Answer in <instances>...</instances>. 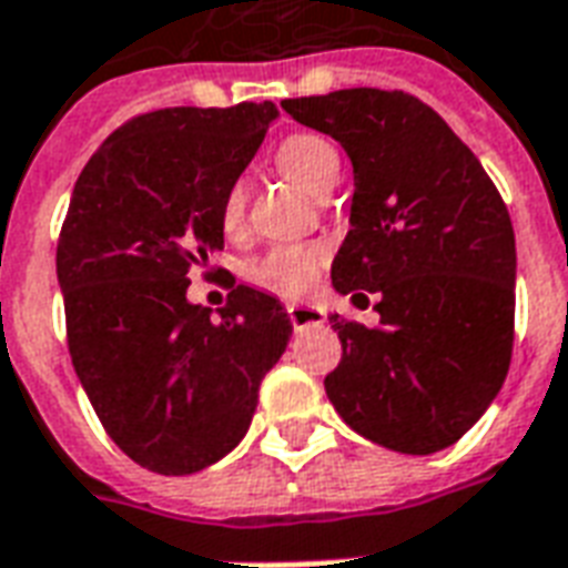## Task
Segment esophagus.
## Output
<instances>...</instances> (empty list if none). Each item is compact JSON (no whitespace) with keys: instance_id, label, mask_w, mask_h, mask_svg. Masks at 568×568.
Listing matches in <instances>:
<instances>
[{"instance_id":"esophagus-1","label":"esophagus","mask_w":568,"mask_h":568,"mask_svg":"<svg viewBox=\"0 0 568 568\" xmlns=\"http://www.w3.org/2000/svg\"><path fill=\"white\" fill-rule=\"evenodd\" d=\"M285 313H288V318H292V325H295V331L325 325V310H322V306L288 304V306H285Z\"/></svg>"}]
</instances>
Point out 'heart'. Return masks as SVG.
Listing matches in <instances>:
<instances>
[{
    "label": "heart",
    "instance_id": "obj_1",
    "mask_svg": "<svg viewBox=\"0 0 568 568\" xmlns=\"http://www.w3.org/2000/svg\"><path fill=\"white\" fill-rule=\"evenodd\" d=\"M276 168L306 192L325 195L339 178V153L322 134L295 132L276 146ZM243 213H246V186L243 180H234L222 195V225L229 231L241 229ZM322 264H325V252L318 246L280 243L250 264V280L273 295L301 297L316 285Z\"/></svg>",
    "mask_w": 568,
    "mask_h": 568
}]
</instances>
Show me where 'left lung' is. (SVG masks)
I'll return each mask as SVG.
<instances>
[{"instance_id":"1","label":"left lung","mask_w":568,"mask_h":568,"mask_svg":"<svg viewBox=\"0 0 568 568\" xmlns=\"http://www.w3.org/2000/svg\"><path fill=\"white\" fill-rule=\"evenodd\" d=\"M355 168L348 234L331 283L373 292L379 325L331 316L343 343L325 376L339 418L376 445L434 455L503 388L515 343V231L476 153L403 90L285 99ZM367 297V295H361Z\"/></svg>"}]
</instances>
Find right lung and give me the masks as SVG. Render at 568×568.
Listing matches in <instances>:
<instances>
[{"mask_svg":"<svg viewBox=\"0 0 568 568\" xmlns=\"http://www.w3.org/2000/svg\"><path fill=\"white\" fill-rule=\"evenodd\" d=\"M273 102L138 113L71 192L57 246L74 373L113 443L159 476H189L241 443L283 358V304L234 285L210 318L189 276L222 250V195L276 120Z\"/></svg>","mask_w":568,"mask_h":568,"instance_id":"obj_1","label":"right lung"}]
</instances>
